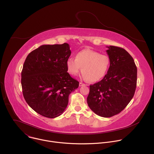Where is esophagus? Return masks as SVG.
<instances>
[{"mask_svg": "<svg viewBox=\"0 0 154 154\" xmlns=\"http://www.w3.org/2000/svg\"><path fill=\"white\" fill-rule=\"evenodd\" d=\"M84 85H85V83H82V82H80V83H79V86H84Z\"/></svg>", "mask_w": 154, "mask_h": 154, "instance_id": "1", "label": "esophagus"}]
</instances>
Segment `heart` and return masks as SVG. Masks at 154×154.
Here are the masks:
<instances>
[{"label":"heart","instance_id":"b5f03b06","mask_svg":"<svg viewBox=\"0 0 154 154\" xmlns=\"http://www.w3.org/2000/svg\"><path fill=\"white\" fill-rule=\"evenodd\" d=\"M110 64L108 56L86 49L79 52L75 59L69 58L66 61L68 72L78 75L82 70L83 77L91 82L99 81L106 75Z\"/></svg>","mask_w":154,"mask_h":154}]
</instances>
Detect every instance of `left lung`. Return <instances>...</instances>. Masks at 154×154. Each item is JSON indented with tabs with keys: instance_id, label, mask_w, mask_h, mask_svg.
Listing matches in <instances>:
<instances>
[{
	"instance_id": "1",
	"label": "left lung",
	"mask_w": 154,
	"mask_h": 154,
	"mask_svg": "<svg viewBox=\"0 0 154 154\" xmlns=\"http://www.w3.org/2000/svg\"><path fill=\"white\" fill-rule=\"evenodd\" d=\"M106 51L110 60L103 79L90 86L87 103L96 115L109 118L126 107L133 98L137 80V68L131 56L123 48L109 46Z\"/></svg>"
}]
</instances>
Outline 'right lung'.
Returning <instances> with one entry per match:
<instances>
[{
    "instance_id": "obj_1",
    "label": "right lung",
    "mask_w": 154,
    "mask_h": 154,
    "mask_svg": "<svg viewBox=\"0 0 154 154\" xmlns=\"http://www.w3.org/2000/svg\"><path fill=\"white\" fill-rule=\"evenodd\" d=\"M71 52L68 43L42 45L27 57L21 72L24 97L37 113L49 118L60 116L69 96L79 82L67 72Z\"/></svg>"
}]
</instances>
